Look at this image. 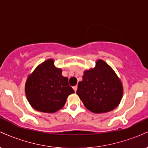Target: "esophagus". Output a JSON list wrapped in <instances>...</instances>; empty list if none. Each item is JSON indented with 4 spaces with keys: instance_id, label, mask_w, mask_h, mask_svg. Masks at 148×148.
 <instances>
[{
    "instance_id": "1",
    "label": "esophagus",
    "mask_w": 148,
    "mask_h": 148,
    "mask_svg": "<svg viewBox=\"0 0 148 148\" xmlns=\"http://www.w3.org/2000/svg\"><path fill=\"white\" fill-rule=\"evenodd\" d=\"M77 86H74V87H73V89L74 90V91L75 92H76V90H77Z\"/></svg>"
}]
</instances>
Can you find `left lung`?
Here are the masks:
<instances>
[{
    "label": "left lung",
    "instance_id": "1",
    "mask_svg": "<svg viewBox=\"0 0 148 148\" xmlns=\"http://www.w3.org/2000/svg\"><path fill=\"white\" fill-rule=\"evenodd\" d=\"M76 94L92 113H106L118 106L123 88L109 65L99 60L94 69L84 72L83 80L78 84Z\"/></svg>",
    "mask_w": 148,
    "mask_h": 148
}]
</instances>
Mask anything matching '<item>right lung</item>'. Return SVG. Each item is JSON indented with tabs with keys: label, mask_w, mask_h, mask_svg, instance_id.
<instances>
[{
	"label": "right lung",
	"mask_w": 148,
	"mask_h": 148,
	"mask_svg": "<svg viewBox=\"0 0 148 148\" xmlns=\"http://www.w3.org/2000/svg\"><path fill=\"white\" fill-rule=\"evenodd\" d=\"M53 60H47L28 76L25 95L30 104L38 111L54 113L63 107L67 97L74 92L68 78L54 67Z\"/></svg>",
	"instance_id": "right-lung-1"
}]
</instances>
